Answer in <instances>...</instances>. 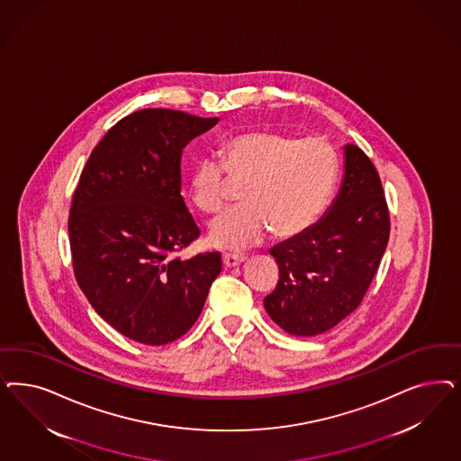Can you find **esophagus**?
Instances as JSON below:
<instances>
[{"instance_id":"1","label":"esophagus","mask_w":461,"mask_h":461,"mask_svg":"<svg viewBox=\"0 0 461 461\" xmlns=\"http://www.w3.org/2000/svg\"><path fill=\"white\" fill-rule=\"evenodd\" d=\"M244 259H246L244 256H238V254L225 253L222 256L223 265L227 267H238V265H240Z\"/></svg>"}]
</instances>
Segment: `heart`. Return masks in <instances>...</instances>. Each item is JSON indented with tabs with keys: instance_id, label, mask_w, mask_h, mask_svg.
I'll return each instance as SVG.
<instances>
[{
	"instance_id": "b5f03b06",
	"label": "heart",
	"mask_w": 461,
	"mask_h": 461,
	"mask_svg": "<svg viewBox=\"0 0 461 461\" xmlns=\"http://www.w3.org/2000/svg\"><path fill=\"white\" fill-rule=\"evenodd\" d=\"M219 154L222 163L203 158L194 164L190 196L198 210L215 213L229 198V179L244 183V203L208 225L210 244L225 249L249 248L269 229L278 238L303 232L326 207L338 176L336 150L322 137L251 131L223 140Z\"/></svg>"
}]
</instances>
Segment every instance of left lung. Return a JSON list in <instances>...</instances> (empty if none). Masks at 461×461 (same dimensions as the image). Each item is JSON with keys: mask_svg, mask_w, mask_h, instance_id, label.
Listing matches in <instances>:
<instances>
[{"mask_svg": "<svg viewBox=\"0 0 461 461\" xmlns=\"http://www.w3.org/2000/svg\"><path fill=\"white\" fill-rule=\"evenodd\" d=\"M388 236L380 176L361 149L346 144L341 188L324 217L269 249L280 280L265 297L267 315L294 336L338 326L365 297Z\"/></svg>", "mask_w": 461, "mask_h": 461, "instance_id": "1", "label": "left lung"}]
</instances>
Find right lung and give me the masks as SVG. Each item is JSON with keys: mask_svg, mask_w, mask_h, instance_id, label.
<instances>
[{"mask_svg": "<svg viewBox=\"0 0 461 461\" xmlns=\"http://www.w3.org/2000/svg\"><path fill=\"white\" fill-rule=\"evenodd\" d=\"M217 117L146 108L93 149L69 210L75 276L91 307L132 341L161 346L202 313L221 253L179 259L200 236L181 196V154Z\"/></svg>", "mask_w": 461, "mask_h": 461, "instance_id": "obj_1", "label": "right lung"}]
</instances>
